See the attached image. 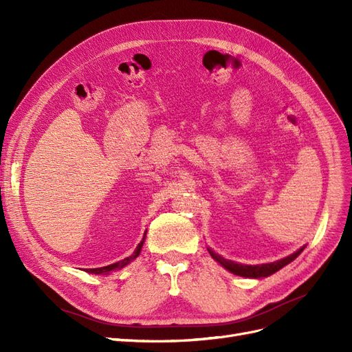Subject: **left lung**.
I'll list each match as a JSON object with an SVG mask.
<instances>
[{
	"mask_svg": "<svg viewBox=\"0 0 352 352\" xmlns=\"http://www.w3.org/2000/svg\"><path fill=\"white\" fill-rule=\"evenodd\" d=\"M305 247L300 248L298 251H295L294 254L287 255V257L278 260L274 263H267V264H257V265H247V264H241V263H235L232 260H226L220 257L219 254H216L212 250L208 248V252L212 258H214L219 264H221L223 267L226 270H229L233 274L242 276V278H250V279H260V278H267V276L276 273L278 270H280L282 267H285L286 264H289L291 261H294L298 255H300L304 251Z\"/></svg>",
	"mask_w": 352,
	"mask_h": 352,
	"instance_id": "left-lung-1",
	"label": "left lung"
}]
</instances>
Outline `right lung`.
<instances>
[{
    "label": "right lung",
    "instance_id": "right-lung-1",
    "mask_svg": "<svg viewBox=\"0 0 352 352\" xmlns=\"http://www.w3.org/2000/svg\"><path fill=\"white\" fill-rule=\"evenodd\" d=\"M145 235H146V232L144 233V239H142L140 243H138V247H136L135 252L131 255V257H126V258L122 260V261H117V263H114V264L105 265V267H100V269H87V272H88V273H94V274H109V273L113 272V270H120V269H123L124 265H127L131 261H133V260L138 257V255L141 254L142 245H144V241H145Z\"/></svg>",
    "mask_w": 352,
    "mask_h": 352
}]
</instances>
